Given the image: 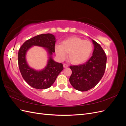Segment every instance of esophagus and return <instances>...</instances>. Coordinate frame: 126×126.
I'll list each match as a JSON object with an SVG mask.
<instances>
[{
	"label": "esophagus",
	"mask_w": 126,
	"mask_h": 126,
	"mask_svg": "<svg viewBox=\"0 0 126 126\" xmlns=\"http://www.w3.org/2000/svg\"><path fill=\"white\" fill-rule=\"evenodd\" d=\"M63 66L64 68H67L68 67V65L67 64H66V63H64Z\"/></svg>",
	"instance_id": "34e87169"
}]
</instances>
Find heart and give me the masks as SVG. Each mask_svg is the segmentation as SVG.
Segmentation results:
<instances>
[{
    "label": "heart",
    "mask_w": 126,
    "mask_h": 126,
    "mask_svg": "<svg viewBox=\"0 0 126 126\" xmlns=\"http://www.w3.org/2000/svg\"><path fill=\"white\" fill-rule=\"evenodd\" d=\"M93 46L89 40H83L77 37H71L64 40L62 44H56L55 50L56 55L60 60L68 57L72 63L80 64L85 62L93 51Z\"/></svg>",
    "instance_id": "heart-1"
}]
</instances>
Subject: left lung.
<instances>
[{
    "label": "left lung",
    "instance_id": "8db88e82",
    "mask_svg": "<svg viewBox=\"0 0 126 126\" xmlns=\"http://www.w3.org/2000/svg\"><path fill=\"white\" fill-rule=\"evenodd\" d=\"M92 40L94 48L90 58L85 63L69 67L72 71L70 83L75 89L80 91H88L96 86L106 69L105 52L99 44Z\"/></svg>",
    "mask_w": 126,
    "mask_h": 126
}]
</instances>
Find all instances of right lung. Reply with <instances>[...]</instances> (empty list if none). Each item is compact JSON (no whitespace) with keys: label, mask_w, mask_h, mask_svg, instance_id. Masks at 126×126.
Returning <instances> with one entry per match:
<instances>
[{"label":"right lung","mask_w":126,"mask_h":126,"mask_svg":"<svg viewBox=\"0 0 126 126\" xmlns=\"http://www.w3.org/2000/svg\"><path fill=\"white\" fill-rule=\"evenodd\" d=\"M55 39L52 34H41L26 40L19 50L18 61L20 73L25 81L34 88L45 89L50 87L63 69L62 63L55 62L51 58L52 52L55 51ZM32 45L46 47L50 55L47 66L41 71H36L30 68L25 61L26 52Z\"/></svg>","instance_id":"1"}]
</instances>
